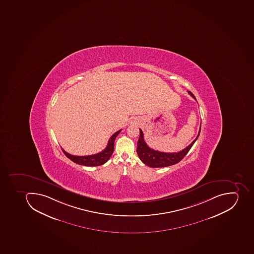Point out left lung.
I'll return each instance as SVG.
<instances>
[{
    "label": "left lung",
    "mask_w": 254,
    "mask_h": 254,
    "mask_svg": "<svg viewBox=\"0 0 254 254\" xmlns=\"http://www.w3.org/2000/svg\"><path fill=\"white\" fill-rule=\"evenodd\" d=\"M189 93L193 97L194 99L196 100V97H194L191 92H189ZM200 127L201 126H200V130H199V132H198V135L195 140L189 146L186 147V149H184L183 150L180 151L178 153H163V152L151 149L144 141L142 130L140 128V136H139V140L137 141L136 153L138 154L140 161H142L144 165H148L151 168L167 167L170 165H175L179 161H182L185 156L188 153L190 149L192 148L195 141L197 140L198 136L200 135Z\"/></svg>",
    "instance_id": "1"
}]
</instances>
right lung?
Wrapping results in <instances>:
<instances>
[{"instance_id": "add662e5", "label": "right lung", "mask_w": 254, "mask_h": 254, "mask_svg": "<svg viewBox=\"0 0 254 254\" xmlns=\"http://www.w3.org/2000/svg\"><path fill=\"white\" fill-rule=\"evenodd\" d=\"M121 131L122 129L112 135L106 148L97 154L89 155V156H74V155H71L67 153L63 149H62V151L64 152L66 157L70 159L71 161H73L74 163L85 165V166H99V165H103L105 162H107L114 153V141Z\"/></svg>"}]
</instances>
